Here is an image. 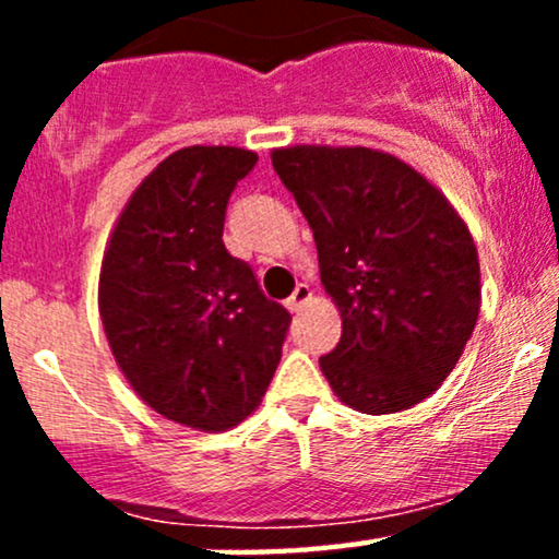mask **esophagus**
Returning a JSON list of instances; mask_svg holds the SVG:
<instances>
[{
	"mask_svg": "<svg viewBox=\"0 0 559 559\" xmlns=\"http://www.w3.org/2000/svg\"><path fill=\"white\" fill-rule=\"evenodd\" d=\"M310 299H312V288L307 286V284H299L297 288H294L292 297L286 299V307H288V310H292V312H299L301 307H305Z\"/></svg>",
	"mask_w": 559,
	"mask_h": 559,
	"instance_id": "obj_1",
	"label": "esophagus"
}]
</instances>
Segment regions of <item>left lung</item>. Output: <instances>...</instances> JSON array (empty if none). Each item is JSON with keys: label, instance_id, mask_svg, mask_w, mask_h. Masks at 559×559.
<instances>
[{"label": "left lung", "instance_id": "1", "mask_svg": "<svg viewBox=\"0 0 559 559\" xmlns=\"http://www.w3.org/2000/svg\"><path fill=\"white\" fill-rule=\"evenodd\" d=\"M273 168L316 236L342 338L320 370L368 415L431 396L480 312V267L457 210L413 165L368 146L273 150Z\"/></svg>", "mask_w": 559, "mask_h": 559}]
</instances>
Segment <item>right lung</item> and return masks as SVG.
<instances>
[{
  "label": "right lung",
  "mask_w": 559,
  "mask_h": 559,
  "mask_svg": "<svg viewBox=\"0 0 559 559\" xmlns=\"http://www.w3.org/2000/svg\"><path fill=\"white\" fill-rule=\"evenodd\" d=\"M258 163L239 146H183L126 202L99 273L112 357L155 413L226 431L260 407L292 316L230 258V191Z\"/></svg>",
  "instance_id": "right-lung-1"
}]
</instances>
